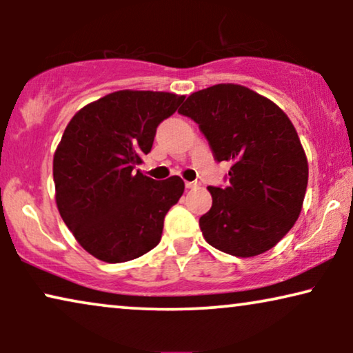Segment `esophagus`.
I'll use <instances>...</instances> for the list:
<instances>
[{
	"label": "esophagus",
	"instance_id": "obj_1",
	"mask_svg": "<svg viewBox=\"0 0 353 353\" xmlns=\"http://www.w3.org/2000/svg\"><path fill=\"white\" fill-rule=\"evenodd\" d=\"M185 186L188 188V190H192V188L197 186V183H196V181H186Z\"/></svg>",
	"mask_w": 353,
	"mask_h": 353
}]
</instances>
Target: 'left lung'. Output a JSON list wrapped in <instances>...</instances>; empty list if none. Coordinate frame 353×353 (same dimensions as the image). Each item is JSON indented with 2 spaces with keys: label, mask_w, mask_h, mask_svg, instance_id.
I'll return each mask as SVG.
<instances>
[{
  "label": "left lung",
  "mask_w": 353,
  "mask_h": 353,
  "mask_svg": "<svg viewBox=\"0 0 353 353\" xmlns=\"http://www.w3.org/2000/svg\"><path fill=\"white\" fill-rule=\"evenodd\" d=\"M178 112L199 125L216 162H231L228 186L207 188L212 207L199 219L205 241L234 257L267 252L297 221L307 191L308 163L292 122L233 83L196 91Z\"/></svg>",
  "instance_id": "8db88e82"
}]
</instances>
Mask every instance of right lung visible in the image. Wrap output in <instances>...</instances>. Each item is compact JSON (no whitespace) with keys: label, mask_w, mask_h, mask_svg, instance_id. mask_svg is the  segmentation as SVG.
Segmentation results:
<instances>
[{"label":"right lung","mask_w":353,"mask_h":353,"mask_svg":"<svg viewBox=\"0 0 353 353\" xmlns=\"http://www.w3.org/2000/svg\"><path fill=\"white\" fill-rule=\"evenodd\" d=\"M185 96L122 90L80 109L54 152L59 214L75 239L108 263L156 248L163 219L185 191L180 176L157 181L138 170L156 130Z\"/></svg>","instance_id":"right-lung-1"}]
</instances>
